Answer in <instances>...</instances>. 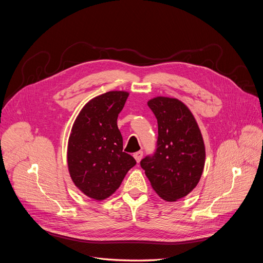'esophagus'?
Masks as SVG:
<instances>
[{"label":"esophagus","mask_w":263,"mask_h":263,"mask_svg":"<svg viewBox=\"0 0 263 263\" xmlns=\"http://www.w3.org/2000/svg\"><path fill=\"white\" fill-rule=\"evenodd\" d=\"M134 158H135V160L137 161V162H140V160H141V158H142V156H143V152L142 151H138V152H136V153H134Z\"/></svg>","instance_id":"esophagus-1"}]
</instances>
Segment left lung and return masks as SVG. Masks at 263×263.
Instances as JSON below:
<instances>
[{"instance_id": "1", "label": "left lung", "mask_w": 263, "mask_h": 263, "mask_svg": "<svg viewBox=\"0 0 263 263\" xmlns=\"http://www.w3.org/2000/svg\"><path fill=\"white\" fill-rule=\"evenodd\" d=\"M158 123L157 148L140 161L157 195L175 202L198 185L205 165V144L192 111L178 99L156 97L147 102Z\"/></svg>"}]
</instances>
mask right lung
I'll return each instance as SVG.
<instances>
[{
    "instance_id": "obj_1",
    "label": "right lung",
    "mask_w": 263,
    "mask_h": 263,
    "mask_svg": "<svg viewBox=\"0 0 263 263\" xmlns=\"http://www.w3.org/2000/svg\"><path fill=\"white\" fill-rule=\"evenodd\" d=\"M129 92L108 91L91 99L74 121L67 144V166L73 184L90 199L115 194L135 159L123 152L118 117Z\"/></svg>"
}]
</instances>
